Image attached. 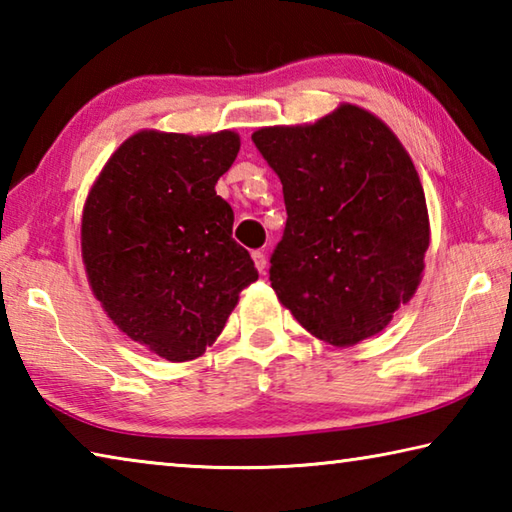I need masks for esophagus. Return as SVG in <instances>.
<instances>
[{
	"label": "esophagus",
	"instance_id": "obj_1",
	"mask_svg": "<svg viewBox=\"0 0 512 512\" xmlns=\"http://www.w3.org/2000/svg\"><path fill=\"white\" fill-rule=\"evenodd\" d=\"M253 262H255L259 273L266 271V255L262 253V250H255V253H253Z\"/></svg>",
	"mask_w": 512,
	"mask_h": 512
}]
</instances>
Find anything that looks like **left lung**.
<instances>
[{"label":"left lung","mask_w":512,"mask_h":512,"mask_svg":"<svg viewBox=\"0 0 512 512\" xmlns=\"http://www.w3.org/2000/svg\"><path fill=\"white\" fill-rule=\"evenodd\" d=\"M253 142L287 205L268 277L277 300L336 348L379 334L413 298L429 248L411 155L384 121L352 103L314 124L259 128Z\"/></svg>","instance_id":"left-lung-1"}]
</instances>
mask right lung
Segmentation results:
<instances>
[{
	"label": "right lung",
	"mask_w": 512,
	"mask_h": 512,
	"mask_svg": "<svg viewBox=\"0 0 512 512\" xmlns=\"http://www.w3.org/2000/svg\"><path fill=\"white\" fill-rule=\"evenodd\" d=\"M239 146L235 131H140L85 198L81 255L94 298L128 339L173 363L201 357L259 277L214 189Z\"/></svg>",
	"instance_id": "right-lung-1"
}]
</instances>
